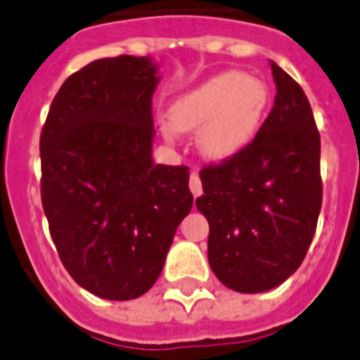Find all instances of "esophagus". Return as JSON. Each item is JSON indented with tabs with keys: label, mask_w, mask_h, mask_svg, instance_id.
Segmentation results:
<instances>
[{
	"label": "esophagus",
	"mask_w": 360,
	"mask_h": 360,
	"mask_svg": "<svg viewBox=\"0 0 360 360\" xmlns=\"http://www.w3.org/2000/svg\"><path fill=\"white\" fill-rule=\"evenodd\" d=\"M188 186H190V192L194 194V198H198V195H201V192H203V186H201L200 175L195 174V172H192V174H190Z\"/></svg>",
	"instance_id": "esophagus-1"
}]
</instances>
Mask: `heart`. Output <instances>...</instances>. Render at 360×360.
<instances>
[{"mask_svg": "<svg viewBox=\"0 0 360 360\" xmlns=\"http://www.w3.org/2000/svg\"><path fill=\"white\" fill-rule=\"evenodd\" d=\"M268 107L261 79L240 72L214 75L172 105V124L162 133L175 140L177 131H200L201 151L214 160L236 157L253 142Z\"/></svg>", "mask_w": 360, "mask_h": 360, "instance_id": "heart-1", "label": "heart"}]
</instances>
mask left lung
Wrapping results in <instances>:
<instances>
[{
	"label": "left lung",
	"mask_w": 360,
	"mask_h": 360,
	"mask_svg": "<svg viewBox=\"0 0 360 360\" xmlns=\"http://www.w3.org/2000/svg\"><path fill=\"white\" fill-rule=\"evenodd\" d=\"M276 101L246 150L201 170L209 264L227 288L259 294L300 268L322 209L320 133L302 86L271 63Z\"/></svg>",
	"instance_id": "1"
}]
</instances>
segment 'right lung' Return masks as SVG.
<instances>
[{
  "label": "right lung",
  "mask_w": 360,
  "mask_h": 360,
  "mask_svg": "<svg viewBox=\"0 0 360 360\" xmlns=\"http://www.w3.org/2000/svg\"><path fill=\"white\" fill-rule=\"evenodd\" d=\"M150 57L99 58L58 89L40 134L42 207L64 268L125 302L150 290L192 209L186 166L153 162Z\"/></svg>",
  "instance_id": "obj_1"
}]
</instances>
